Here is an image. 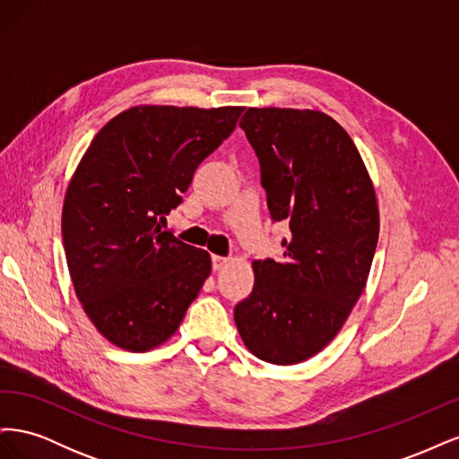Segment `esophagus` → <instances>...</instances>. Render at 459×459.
I'll return each mask as SVG.
<instances>
[{"label": "esophagus", "instance_id": "34e87169", "mask_svg": "<svg viewBox=\"0 0 459 459\" xmlns=\"http://www.w3.org/2000/svg\"><path fill=\"white\" fill-rule=\"evenodd\" d=\"M230 262V258H224V256H212V270L218 272L226 266V264Z\"/></svg>", "mask_w": 459, "mask_h": 459}]
</instances>
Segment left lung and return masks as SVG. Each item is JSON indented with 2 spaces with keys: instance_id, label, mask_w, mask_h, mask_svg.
I'll return each instance as SVG.
<instances>
[{
  "instance_id": "8db88e82",
  "label": "left lung",
  "mask_w": 459,
  "mask_h": 459,
  "mask_svg": "<svg viewBox=\"0 0 459 459\" xmlns=\"http://www.w3.org/2000/svg\"><path fill=\"white\" fill-rule=\"evenodd\" d=\"M239 126L260 162L273 221L290 230L281 260H255L253 293L233 310L256 358L290 366L333 341L369 275L379 208L366 164L319 110L247 108Z\"/></svg>"
}]
</instances>
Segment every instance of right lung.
<instances>
[{
  "label": "right lung",
  "instance_id": "right-lung-1",
  "mask_svg": "<svg viewBox=\"0 0 459 459\" xmlns=\"http://www.w3.org/2000/svg\"><path fill=\"white\" fill-rule=\"evenodd\" d=\"M243 110L132 107L82 157L63 204L66 266L91 324L120 349L169 341L211 275L208 253L162 226Z\"/></svg>",
  "mask_w": 459,
  "mask_h": 459
}]
</instances>
